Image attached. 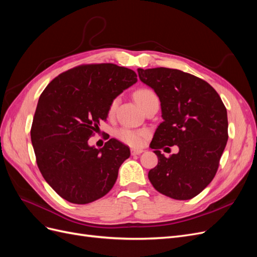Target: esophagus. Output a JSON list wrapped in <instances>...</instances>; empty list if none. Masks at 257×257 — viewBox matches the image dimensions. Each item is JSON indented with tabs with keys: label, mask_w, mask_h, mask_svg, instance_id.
<instances>
[{
	"label": "esophagus",
	"mask_w": 257,
	"mask_h": 257,
	"mask_svg": "<svg viewBox=\"0 0 257 257\" xmlns=\"http://www.w3.org/2000/svg\"><path fill=\"white\" fill-rule=\"evenodd\" d=\"M143 152H144L143 149H132L131 150L132 155H139V154H142Z\"/></svg>",
	"instance_id": "1"
}]
</instances>
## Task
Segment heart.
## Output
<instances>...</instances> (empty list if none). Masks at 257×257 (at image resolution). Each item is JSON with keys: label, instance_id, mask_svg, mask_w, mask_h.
Masks as SVG:
<instances>
[{"label": "heart", "instance_id": "obj_1", "mask_svg": "<svg viewBox=\"0 0 257 257\" xmlns=\"http://www.w3.org/2000/svg\"><path fill=\"white\" fill-rule=\"evenodd\" d=\"M134 97L136 99L137 104L141 106L143 109L149 105L152 100L158 99V96L155 93L150 90V89H139L135 92ZM119 98L116 97L114 98L110 106H109V112H113V110L115 109L116 105H118ZM147 131L145 130H133V128H128V127H121L119 130L115 131V137L119 139L120 142L126 144L128 146H133V147H138L142 146L145 142V139L147 137Z\"/></svg>", "mask_w": 257, "mask_h": 257}]
</instances>
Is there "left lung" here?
Segmentation results:
<instances>
[{
	"mask_svg": "<svg viewBox=\"0 0 257 257\" xmlns=\"http://www.w3.org/2000/svg\"><path fill=\"white\" fill-rule=\"evenodd\" d=\"M137 72L159 96L163 118L150 144L159 163L148 177L163 195L191 199L212 181L219 168L228 139L226 108L211 85L196 76L166 67ZM173 145L179 152L165 158L159 150Z\"/></svg>",
	"mask_w": 257,
	"mask_h": 257,
	"instance_id": "left-lung-1",
	"label": "left lung"
}]
</instances>
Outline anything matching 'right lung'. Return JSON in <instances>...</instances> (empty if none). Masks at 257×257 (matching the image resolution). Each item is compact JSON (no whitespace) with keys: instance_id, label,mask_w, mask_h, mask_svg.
Wrapping results in <instances>:
<instances>
[{"instance_id":"obj_1","label":"right lung","mask_w":257,"mask_h":257,"mask_svg":"<svg viewBox=\"0 0 257 257\" xmlns=\"http://www.w3.org/2000/svg\"><path fill=\"white\" fill-rule=\"evenodd\" d=\"M136 81L130 68L85 64L60 74L41 94L31 127L36 163L46 182L69 203L89 204L112 189L130 148L111 138L98 150L88 141L112 100Z\"/></svg>"}]
</instances>
